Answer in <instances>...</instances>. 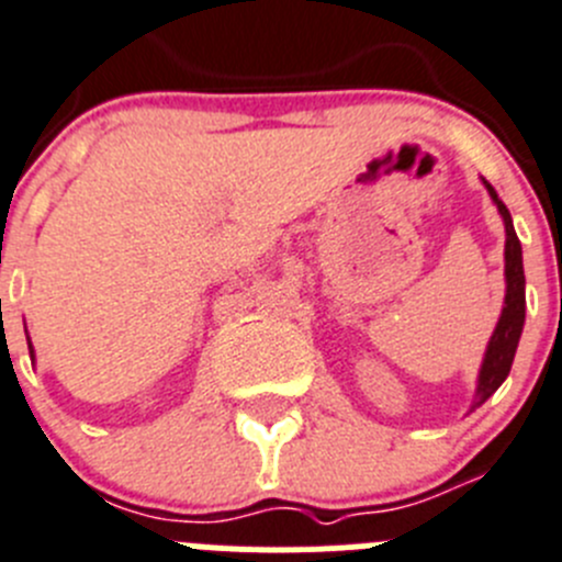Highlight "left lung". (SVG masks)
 Instances as JSON below:
<instances>
[{
    "label": "left lung",
    "instance_id": "8db88e82",
    "mask_svg": "<svg viewBox=\"0 0 562 562\" xmlns=\"http://www.w3.org/2000/svg\"><path fill=\"white\" fill-rule=\"evenodd\" d=\"M485 182V180H482ZM487 193L494 199V204L499 207L502 222H505V307H502L499 324H496L494 335L487 340L485 349V360H482L480 369V380H476V396H474V407H480L482 402H487L496 393V387L507 380L510 374L513 358H516V346L518 338H521L524 329V311H527V299H524V263H521V244H518V235L513 229V218L510 210L505 207L499 196H496L494 186L485 182Z\"/></svg>",
    "mask_w": 562,
    "mask_h": 562
}]
</instances>
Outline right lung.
Segmentation results:
<instances>
[{"instance_id": "obj_1", "label": "right lung", "mask_w": 562, "mask_h": 562, "mask_svg": "<svg viewBox=\"0 0 562 562\" xmlns=\"http://www.w3.org/2000/svg\"><path fill=\"white\" fill-rule=\"evenodd\" d=\"M27 346H30V358H35V355H33V344H30V335H27Z\"/></svg>"}]
</instances>
